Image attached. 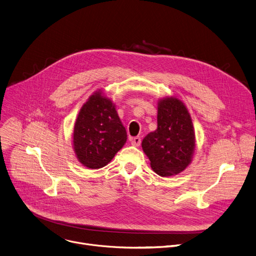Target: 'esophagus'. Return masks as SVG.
<instances>
[{"label": "esophagus", "instance_id": "obj_1", "mask_svg": "<svg viewBox=\"0 0 256 256\" xmlns=\"http://www.w3.org/2000/svg\"><path fill=\"white\" fill-rule=\"evenodd\" d=\"M131 144H132L133 146H140V136L133 138L131 140Z\"/></svg>", "mask_w": 256, "mask_h": 256}]
</instances>
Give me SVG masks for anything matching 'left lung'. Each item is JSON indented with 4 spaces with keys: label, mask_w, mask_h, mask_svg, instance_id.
Wrapping results in <instances>:
<instances>
[{
    "label": "left lung",
    "mask_w": 256,
    "mask_h": 256,
    "mask_svg": "<svg viewBox=\"0 0 256 256\" xmlns=\"http://www.w3.org/2000/svg\"><path fill=\"white\" fill-rule=\"evenodd\" d=\"M142 148L152 170L160 176L184 172L195 150V132L186 105L176 97H163L157 105V129L148 133Z\"/></svg>",
    "instance_id": "obj_1"
}]
</instances>
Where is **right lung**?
<instances>
[{
	"label": "right lung",
	"instance_id": "right-lung-1",
	"mask_svg": "<svg viewBox=\"0 0 256 256\" xmlns=\"http://www.w3.org/2000/svg\"><path fill=\"white\" fill-rule=\"evenodd\" d=\"M127 142V132L112 100L97 90L82 106L75 121L72 146L88 170L108 165Z\"/></svg>",
	"mask_w": 256,
	"mask_h": 256
}]
</instances>
